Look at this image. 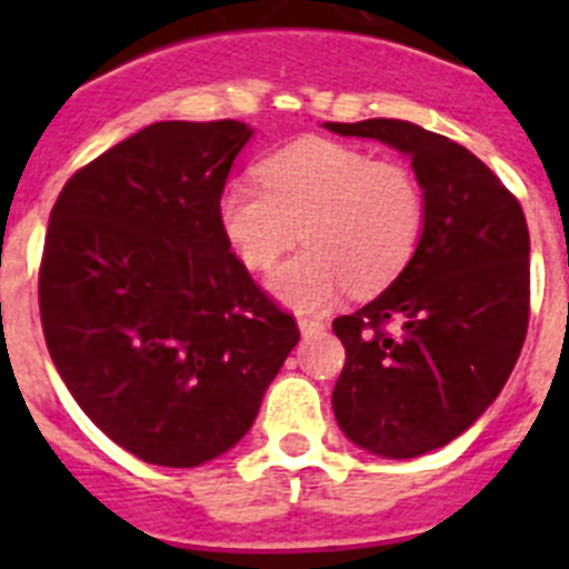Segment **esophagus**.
Masks as SVG:
<instances>
[{
	"mask_svg": "<svg viewBox=\"0 0 569 569\" xmlns=\"http://www.w3.org/2000/svg\"><path fill=\"white\" fill-rule=\"evenodd\" d=\"M299 330L305 339H313V336L325 333V321L321 319H299Z\"/></svg>",
	"mask_w": 569,
	"mask_h": 569,
	"instance_id": "1",
	"label": "esophagus"
}]
</instances>
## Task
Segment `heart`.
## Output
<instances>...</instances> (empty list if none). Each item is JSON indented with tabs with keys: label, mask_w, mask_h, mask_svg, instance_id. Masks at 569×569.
Returning a JSON list of instances; mask_svg holds the SVG:
<instances>
[{
	"label": "heart",
	"mask_w": 569,
	"mask_h": 569,
	"mask_svg": "<svg viewBox=\"0 0 569 569\" xmlns=\"http://www.w3.org/2000/svg\"><path fill=\"white\" fill-rule=\"evenodd\" d=\"M261 182L233 179L216 202V222L230 253L268 279L284 308L316 313L350 284L376 290L405 268L425 228V190L407 164L373 159L330 139H301L261 164Z\"/></svg>",
	"instance_id": "obj_1"
}]
</instances>
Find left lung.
<instances>
[{"instance_id":"obj_1","label":"left lung","mask_w":569,"mask_h":569,"mask_svg":"<svg viewBox=\"0 0 569 569\" xmlns=\"http://www.w3.org/2000/svg\"><path fill=\"white\" fill-rule=\"evenodd\" d=\"M410 156L425 228L385 293L333 321L345 367L341 433L381 459H416L461 436L501 393L530 316V233L519 199L481 159L401 119L325 122Z\"/></svg>"}]
</instances>
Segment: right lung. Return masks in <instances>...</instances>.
Returning <instances> with one entry per match:
<instances>
[{
  "mask_svg": "<svg viewBox=\"0 0 569 569\" xmlns=\"http://www.w3.org/2000/svg\"><path fill=\"white\" fill-rule=\"evenodd\" d=\"M250 136L236 119L156 122L70 176L50 210V359L84 416L148 465L239 445L299 341L216 222Z\"/></svg>",
  "mask_w": 569,
  "mask_h": 569,
  "instance_id": "right-lung-1",
  "label": "right lung"
}]
</instances>
